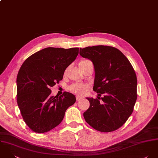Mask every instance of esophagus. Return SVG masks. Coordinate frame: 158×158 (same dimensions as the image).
Segmentation results:
<instances>
[{
	"instance_id": "34e87169",
	"label": "esophagus",
	"mask_w": 158,
	"mask_h": 158,
	"mask_svg": "<svg viewBox=\"0 0 158 158\" xmlns=\"http://www.w3.org/2000/svg\"><path fill=\"white\" fill-rule=\"evenodd\" d=\"M82 98L81 96H76V101H80Z\"/></svg>"
}]
</instances>
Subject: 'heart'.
Returning a JSON list of instances; mask_svg holds the SVG:
<instances>
[{
    "mask_svg": "<svg viewBox=\"0 0 158 158\" xmlns=\"http://www.w3.org/2000/svg\"><path fill=\"white\" fill-rule=\"evenodd\" d=\"M89 61V60H84L81 61L79 63V67ZM88 89H89V85L87 84H80V83H74L69 87V90L71 92L78 95H84Z\"/></svg>",
    "mask_w": 158,
    "mask_h": 158,
    "instance_id": "obj_1",
    "label": "heart"
}]
</instances>
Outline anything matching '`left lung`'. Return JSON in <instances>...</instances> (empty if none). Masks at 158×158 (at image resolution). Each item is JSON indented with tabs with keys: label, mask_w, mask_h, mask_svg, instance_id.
Segmentation results:
<instances>
[{
	"label": "left lung",
	"mask_w": 158,
	"mask_h": 158,
	"mask_svg": "<svg viewBox=\"0 0 158 158\" xmlns=\"http://www.w3.org/2000/svg\"><path fill=\"white\" fill-rule=\"evenodd\" d=\"M79 54L94 63L93 90L99 94L96 99L87 98L90 107L84 113V117L97 131L108 132L117 130L132 114L137 99V80L134 69L126 56L112 46L80 48ZM101 94L103 96L100 98Z\"/></svg>",
	"instance_id": "left-lung-1"
}]
</instances>
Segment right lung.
<instances>
[{"label": "right lung", "mask_w": 158, "mask_h": 158, "mask_svg": "<svg viewBox=\"0 0 158 158\" xmlns=\"http://www.w3.org/2000/svg\"><path fill=\"white\" fill-rule=\"evenodd\" d=\"M78 54V48L49 47L32 54L22 64L16 79L17 102L33 131L44 133L58 126L66 109L75 103L73 94L64 92L54 96L50 87L62 80L66 68Z\"/></svg>", "instance_id": "add662e5"}]
</instances>
